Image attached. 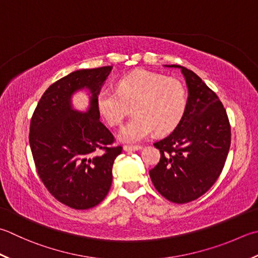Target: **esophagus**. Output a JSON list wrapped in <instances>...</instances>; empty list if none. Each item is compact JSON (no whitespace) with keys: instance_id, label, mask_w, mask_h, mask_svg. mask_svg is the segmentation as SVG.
Masks as SVG:
<instances>
[{"instance_id":"obj_1","label":"esophagus","mask_w":258,"mask_h":258,"mask_svg":"<svg viewBox=\"0 0 258 258\" xmlns=\"http://www.w3.org/2000/svg\"><path fill=\"white\" fill-rule=\"evenodd\" d=\"M124 151L125 152H135V151H139L142 149L141 145H124Z\"/></svg>"}]
</instances>
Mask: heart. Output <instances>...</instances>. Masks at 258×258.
<instances>
[{
  "label": "heart",
  "mask_w": 258,
  "mask_h": 258,
  "mask_svg": "<svg viewBox=\"0 0 258 258\" xmlns=\"http://www.w3.org/2000/svg\"><path fill=\"white\" fill-rule=\"evenodd\" d=\"M118 93L102 89L96 103L102 117L110 126L123 122L126 104L133 105L134 117L118 134L124 142H139L156 128L159 133L172 131L183 117L186 92L180 80L150 70L139 69L118 80Z\"/></svg>",
  "instance_id": "obj_1"
}]
</instances>
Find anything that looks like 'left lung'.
Masks as SVG:
<instances>
[{"label":"left lung","instance_id":"1","mask_svg":"<svg viewBox=\"0 0 258 258\" xmlns=\"http://www.w3.org/2000/svg\"><path fill=\"white\" fill-rule=\"evenodd\" d=\"M188 87L183 117L170 135L155 142L161 159L150 170L155 189L175 204L196 200L216 182L230 146V125L223 103L199 76L178 64Z\"/></svg>","mask_w":258,"mask_h":258}]
</instances>
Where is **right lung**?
Here are the masks:
<instances>
[{
	"label": "right lung",
	"instance_id": "obj_1",
	"mask_svg": "<svg viewBox=\"0 0 258 258\" xmlns=\"http://www.w3.org/2000/svg\"><path fill=\"white\" fill-rule=\"evenodd\" d=\"M112 66L80 69L57 80L39 100L30 124L29 142L40 179L55 199L84 210L105 199L113 181L115 159L122 146L100 122L96 97ZM87 89L90 107L80 112L71 97Z\"/></svg>",
	"mask_w": 258,
	"mask_h": 258
}]
</instances>
